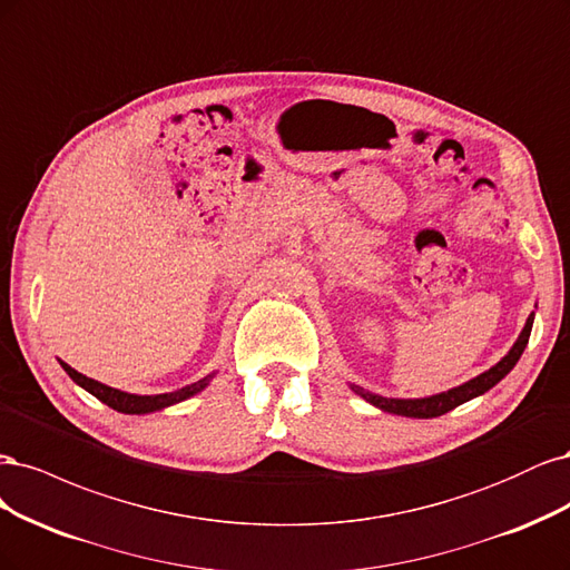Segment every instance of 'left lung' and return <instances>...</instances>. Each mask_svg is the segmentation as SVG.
<instances>
[{"mask_svg":"<svg viewBox=\"0 0 570 570\" xmlns=\"http://www.w3.org/2000/svg\"><path fill=\"white\" fill-rule=\"evenodd\" d=\"M532 320H535V312L528 317L523 332L519 336V341L513 343L511 351L492 366V370L483 372L481 376H475L462 385H456V389L448 391V393H438V395H431V397H419V400H395V397H381V395H374L370 391L360 389V385H353V391L364 397L366 402H372L374 407L383 410V412H391V414H400V416H414V419H433V416H440L445 414L454 407L462 405V402H469L471 397H479L483 395L485 391H490L494 383H500L511 370L513 364L519 362V357L523 355L525 345H528V338H530V328H532Z\"/></svg>","mask_w":570,"mask_h":570,"instance_id":"1","label":"left lung"}]
</instances>
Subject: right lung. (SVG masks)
I'll use <instances>...</instances> for the list:
<instances>
[{
  "instance_id": "right-lung-1",
  "label": "right lung",
  "mask_w": 570,
  "mask_h": 570,
  "mask_svg": "<svg viewBox=\"0 0 570 570\" xmlns=\"http://www.w3.org/2000/svg\"><path fill=\"white\" fill-rule=\"evenodd\" d=\"M61 366L66 370V374L72 381H76L78 385H82L87 393H91L97 400H101L104 405H108V407L116 410V412H122V414H149V412H156V410H163V407H170V405H175V402H181V400L196 395L198 391H204L206 385H208V381H210V376L208 379H200V381L189 383V385H185V389H177L173 393L132 395V393L116 391V389H111V385H104V383H99L95 379H87L85 374L76 372L66 362H61Z\"/></svg>"
}]
</instances>
